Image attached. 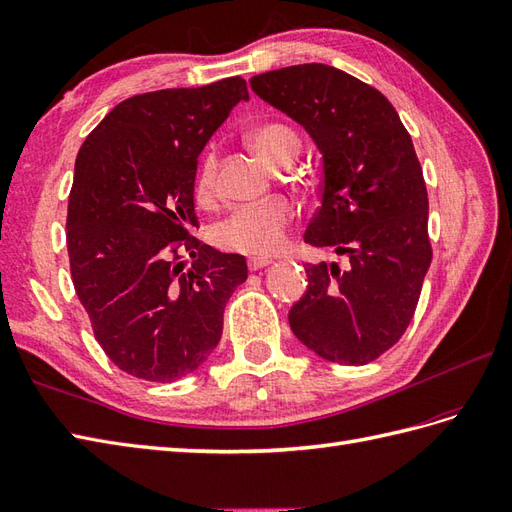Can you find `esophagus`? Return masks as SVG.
Listing matches in <instances>:
<instances>
[{
    "mask_svg": "<svg viewBox=\"0 0 512 512\" xmlns=\"http://www.w3.org/2000/svg\"><path fill=\"white\" fill-rule=\"evenodd\" d=\"M270 264H272L270 257H251V259H248V268H251V270H261V268H266Z\"/></svg>",
    "mask_w": 512,
    "mask_h": 512,
    "instance_id": "esophagus-1",
    "label": "esophagus"
}]
</instances>
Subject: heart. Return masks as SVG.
Listing matches in <instances>:
<instances>
[{"mask_svg": "<svg viewBox=\"0 0 512 512\" xmlns=\"http://www.w3.org/2000/svg\"><path fill=\"white\" fill-rule=\"evenodd\" d=\"M251 147L261 160L270 166H279L290 157H298L300 138L290 125L266 123L251 131ZM218 157L209 149L196 175V194L201 199L212 196L216 190ZM294 218V205L285 199H272L266 203L246 205L220 222L214 229V242L225 251L251 253V255H274L281 251L285 242V227Z\"/></svg>", "mask_w": 512, "mask_h": 512, "instance_id": "heart-1", "label": "heart"}]
</instances>
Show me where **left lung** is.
<instances>
[{"label":"left lung","instance_id":"1","mask_svg":"<svg viewBox=\"0 0 512 512\" xmlns=\"http://www.w3.org/2000/svg\"><path fill=\"white\" fill-rule=\"evenodd\" d=\"M253 93L303 127L322 155V201L305 242L348 257L307 264L294 335L322 359L363 365L409 326L430 266L428 192L396 108L329 64L255 75Z\"/></svg>","mask_w":512,"mask_h":512}]
</instances>
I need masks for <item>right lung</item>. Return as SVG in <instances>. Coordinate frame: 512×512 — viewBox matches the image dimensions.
I'll list each match as a JSON object with an SVG mask.
<instances>
[{
	"label": "right lung",
	"mask_w": 512,
	"mask_h": 512,
	"mask_svg": "<svg viewBox=\"0 0 512 512\" xmlns=\"http://www.w3.org/2000/svg\"><path fill=\"white\" fill-rule=\"evenodd\" d=\"M240 101L242 77L129 97L77 153L67 216L73 285L110 361L142 381L199 370L248 277L242 255L190 238L199 227L196 160Z\"/></svg>",
	"instance_id": "add662e5"
}]
</instances>
